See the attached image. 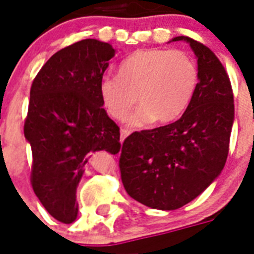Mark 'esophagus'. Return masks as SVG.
I'll list each match as a JSON object with an SVG mask.
<instances>
[{
  "instance_id": "34e87169",
  "label": "esophagus",
  "mask_w": 254,
  "mask_h": 254,
  "mask_svg": "<svg viewBox=\"0 0 254 254\" xmlns=\"http://www.w3.org/2000/svg\"><path fill=\"white\" fill-rule=\"evenodd\" d=\"M129 134H130V131L127 130V129H121V130H120V141L124 142V139L127 138Z\"/></svg>"
}]
</instances>
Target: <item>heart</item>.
Returning <instances> with one entry per match:
<instances>
[{"label": "heart", "instance_id": "b5f03b06", "mask_svg": "<svg viewBox=\"0 0 254 254\" xmlns=\"http://www.w3.org/2000/svg\"><path fill=\"white\" fill-rule=\"evenodd\" d=\"M199 84V69L192 57L170 49H139L124 58L117 76L104 75L99 95L104 109L115 120H124L131 107L130 127L178 120L192 101Z\"/></svg>", "mask_w": 254, "mask_h": 254}]
</instances>
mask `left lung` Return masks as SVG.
I'll use <instances>...</instances> for the list:
<instances>
[{"instance_id": "left-lung-1", "label": "left lung", "mask_w": 254, "mask_h": 254, "mask_svg": "<svg viewBox=\"0 0 254 254\" xmlns=\"http://www.w3.org/2000/svg\"><path fill=\"white\" fill-rule=\"evenodd\" d=\"M197 59L199 84L179 120L135 131L123 143L120 171L127 192L154 209L173 211L197 197L220 175L235 120L229 77L216 55L189 37Z\"/></svg>"}]
</instances>
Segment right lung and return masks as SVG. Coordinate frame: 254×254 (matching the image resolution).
<instances>
[{
  "mask_svg": "<svg viewBox=\"0 0 254 254\" xmlns=\"http://www.w3.org/2000/svg\"><path fill=\"white\" fill-rule=\"evenodd\" d=\"M115 55L105 42H76L46 62L30 89L25 138L33 153L31 185L46 211L64 224L76 220V190L88 157L121 149L120 127L99 95Z\"/></svg>",
  "mask_w": 254,
  "mask_h": 254,
  "instance_id": "right-lung-1",
  "label": "right lung"
}]
</instances>
